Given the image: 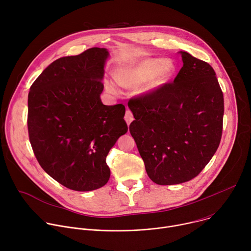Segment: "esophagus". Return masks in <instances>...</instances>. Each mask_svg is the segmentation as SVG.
Instances as JSON below:
<instances>
[{"mask_svg": "<svg viewBox=\"0 0 251 251\" xmlns=\"http://www.w3.org/2000/svg\"><path fill=\"white\" fill-rule=\"evenodd\" d=\"M124 118H125V121H126V123H127V125L129 126V125H130V123H131V122L134 120V117H133V113H132L130 110H126Z\"/></svg>", "mask_w": 251, "mask_h": 251, "instance_id": "obj_1", "label": "esophagus"}]
</instances>
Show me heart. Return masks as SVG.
Masks as SVG:
<instances>
[{"label":"heart","instance_id":"b5f03b06","mask_svg":"<svg viewBox=\"0 0 251 251\" xmlns=\"http://www.w3.org/2000/svg\"><path fill=\"white\" fill-rule=\"evenodd\" d=\"M175 70V63L171 59L146 58L119 71L115 78L122 86H136L147 81L143 91L151 92L167 83ZM105 85L110 93L119 94L118 87L112 81H106Z\"/></svg>","mask_w":251,"mask_h":251}]
</instances>
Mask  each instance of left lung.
I'll return each instance as SVG.
<instances>
[{
	"label": "left lung",
	"mask_w": 251,
	"mask_h": 251,
	"mask_svg": "<svg viewBox=\"0 0 251 251\" xmlns=\"http://www.w3.org/2000/svg\"><path fill=\"white\" fill-rule=\"evenodd\" d=\"M173 82L131 98L129 130L151 180L176 185L197 176L217 152L223 134L224 94L213 68L180 51Z\"/></svg>",
	"instance_id": "obj_1"
}]
</instances>
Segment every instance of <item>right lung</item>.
Wrapping results in <instances>:
<instances>
[{
	"label": "right lung",
	"mask_w": 251,
	"mask_h": 251,
	"mask_svg": "<svg viewBox=\"0 0 251 251\" xmlns=\"http://www.w3.org/2000/svg\"><path fill=\"white\" fill-rule=\"evenodd\" d=\"M106 49L91 48L50 63L27 97L29 142L41 167L67 189L88 192L106 185V157L128 131L125 106L104 105Z\"/></svg>",
	"instance_id": "add662e5"
}]
</instances>
